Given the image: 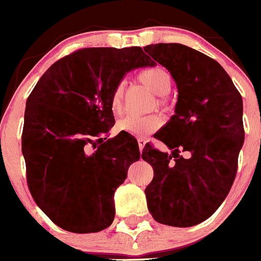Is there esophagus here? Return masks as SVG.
Wrapping results in <instances>:
<instances>
[{"label":"esophagus","instance_id":"obj_1","mask_svg":"<svg viewBox=\"0 0 261 261\" xmlns=\"http://www.w3.org/2000/svg\"><path fill=\"white\" fill-rule=\"evenodd\" d=\"M138 143H139V149H140V150H143L144 146H145V144H146V140L144 138H139Z\"/></svg>","mask_w":261,"mask_h":261}]
</instances>
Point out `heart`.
Segmentation results:
<instances>
[{"label": "heart", "instance_id": "obj_1", "mask_svg": "<svg viewBox=\"0 0 261 261\" xmlns=\"http://www.w3.org/2000/svg\"><path fill=\"white\" fill-rule=\"evenodd\" d=\"M138 80L143 85L151 90L158 97H167L172 89V76L166 69L162 66H151L144 69L139 72ZM123 92L125 84L120 83L116 85L111 95L110 107L115 115H120L123 107ZM162 125V120L159 116H126L118 122V128L134 136H146L149 134L158 130Z\"/></svg>", "mask_w": 261, "mask_h": 261}]
</instances>
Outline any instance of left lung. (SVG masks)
<instances>
[{"instance_id":"obj_1","label":"left lung","mask_w":261,"mask_h":261,"mask_svg":"<svg viewBox=\"0 0 261 261\" xmlns=\"http://www.w3.org/2000/svg\"><path fill=\"white\" fill-rule=\"evenodd\" d=\"M144 50L168 70L178 92L174 115L154 135L172 153L146 144L141 154L154 169L148 209L159 223L191 227L221 206L234 181L245 138L242 98L226 70L194 48L158 43Z\"/></svg>"}]
</instances>
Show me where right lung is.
Listing matches in <instances>:
<instances>
[{
    "label": "right lung",
    "instance_id": "add662e5",
    "mask_svg": "<svg viewBox=\"0 0 261 261\" xmlns=\"http://www.w3.org/2000/svg\"><path fill=\"white\" fill-rule=\"evenodd\" d=\"M155 65L140 47L84 48L55 62L27 100L21 150L28 186L55 224L99 232L115 218V191L139 161L138 141L118 134L110 100L125 74Z\"/></svg>",
    "mask_w": 261,
    "mask_h": 261
}]
</instances>
